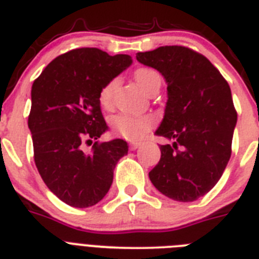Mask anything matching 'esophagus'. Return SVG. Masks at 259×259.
I'll list each match as a JSON object with an SVG mask.
<instances>
[{
    "label": "esophagus",
    "mask_w": 259,
    "mask_h": 259,
    "mask_svg": "<svg viewBox=\"0 0 259 259\" xmlns=\"http://www.w3.org/2000/svg\"><path fill=\"white\" fill-rule=\"evenodd\" d=\"M128 146H130V150H136L137 148H139V144H137V143H130V144H128Z\"/></svg>",
    "instance_id": "34e87169"
}]
</instances>
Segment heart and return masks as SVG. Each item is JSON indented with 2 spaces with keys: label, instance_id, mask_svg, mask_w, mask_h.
I'll use <instances>...</instances> for the list:
<instances>
[{
  "label": "heart",
  "instance_id": "heart-1",
  "mask_svg": "<svg viewBox=\"0 0 259 259\" xmlns=\"http://www.w3.org/2000/svg\"><path fill=\"white\" fill-rule=\"evenodd\" d=\"M135 79L143 91H148L154 83H161V77L157 71L153 68L141 67L135 71ZM119 79L109 80L100 91V102L104 106L109 107L113 104V96L118 88ZM154 124V120L150 116H135L130 114H119L111 119V125L114 131L127 140H139L144 134L149 131Z\"/></svg>",
  "mask_w": 259,
  "mask_h": 259
}]
</instances>
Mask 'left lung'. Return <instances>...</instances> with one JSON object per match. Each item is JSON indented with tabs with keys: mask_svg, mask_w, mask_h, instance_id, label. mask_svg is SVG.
<instances>
[{
	"mask_svg": "<svg viewBox=\"0 0 259 259\" xmlns=\"http://www.w3.org/2000/svg\"><path fill=\"white\" fill-rule=\"evenodd\" d=\"M136 58L163 75L168 96L155 135L174 143L159 146L150 180L172 200H197L218 183L231 158L237 113L230 85L206 57L187 47H159Z\"/></svg>",
	"mask_w": 259,
	"mask_h": 259,
	"instance_id": "left-lung-1",
	"label": "left lung"
}]
</instances>
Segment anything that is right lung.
<instances>
[{
  "label": "right lung",
  "mask_w": 259,
  "mask_h": 259,
  "mask_svg": "<svg viewBox=\"0 0 259 259\" xmlns=\"http://www.w3.org/2000/svg\"><path fill=\"white\" fill-rule=\"evenodd\" d=\"M131 63L127 54L80 48L53 59L33 81L28 128L36 167L48 188L70 206L100 202L111 187L115 164L127 154L120 139L95 141L89 153L82 145L107 130L100 91Z\"/></svg>",
  "instance_id": "obj_1"
}]
</instances>
